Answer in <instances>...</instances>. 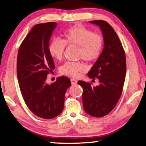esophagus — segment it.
<instances>
[{
    "instance_id": "obj_1",
    "label": "esophagus",
    "mask_w": 146,
    "mask_h": 146,
    "mask_svg": "<svg viewBox=\"0 0 146 146\" xmlns=\"http://www.w3.org/2000/svg\"><path fill=\"white\" fill-rule=\"evenodd\" d=\"M70 81H71V84H73V85H74V84H76L77 83V80L76 79L72 78L70 80Z\"/></svg>"
}]
</instances>
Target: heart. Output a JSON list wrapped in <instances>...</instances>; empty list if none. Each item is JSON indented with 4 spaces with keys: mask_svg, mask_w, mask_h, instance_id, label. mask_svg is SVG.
I'll list each match as a JSON object with an SVG mask.
<instances>
[{
    "mask_svg": "<svg viewBox=\"0 0 146 146\" xmlns=\"http://www.w3.org/2000/svg\"><path fill=\"white\" fill-rule=\"evenodd\" d=\"M62 40L54 38L48 44L50 55L60 60L64 56L66 45L74 46L78 48V58L86 62H94L100 56L104 46V40L100 34L81 25L73 26L64 32ZM86 70L81 62H67L62 66L60 72L71 77L78 76Z\"/></svg>",
    "mask_w": 146,
    "mask_h": 146,
    "instance_id": "obj_1",
    "label": "heart"
}]
</instances>
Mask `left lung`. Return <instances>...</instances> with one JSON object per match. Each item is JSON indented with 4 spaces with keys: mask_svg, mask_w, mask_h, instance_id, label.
<instances>
[{
    "mask_svg": "<svg viewBox=\"0 0 146 146\" xmlns=\"http://www.w3.org/2000/svg\"><path fill=\"white\" fill-rule=\"evenodd\" d=\"M102 32L104 48L88 73L90 78L98 79L100 84L78 81L83 88L82 102L86 112L96 117L106 115L114 108L122 93L126 74L125 51L117 34L104 21H92Z\"/></svg>",
    "mask_w": 146,
    "mask_h": 146,
    "instance_id": "obj_1",
    "label": "left lung"
}]
</instances>
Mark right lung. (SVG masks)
Returning a JSON list of instances; mask_svg holds the SVG:
<instances>
[{"label": "right lung", "instance_id": "1", "mask_svg": "<svg viewBox=\"0 0 146 146\" xmlns=\"http://www.w3.org/2000/svg\"><path fill=\"white\" fill-rule=\"evenodd\" d=\"M56 23L36 25L22 42L18 52L17 72L25 102L32 112L44 119H52L64 109L65 94L71 82L61 76L51 84L47 75L54 69L48 52L49 40Z\"/></svg>", "mask_w": 146, "mask_h": 146}]
</instances>
